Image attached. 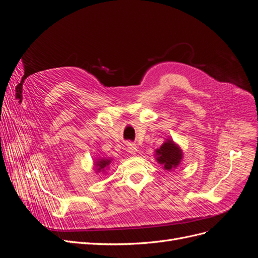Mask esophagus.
Listing matches in <instances>:
<instances>
[{
    "mask_svg": "<svg viewBox=\"0 0 258 258\" xmlns=\"http://www.w3.org/2000/svg\"><path fill=\"white\" fill-rule=\"evenodd\" d=\"M127 146H128V151H129V153H131V154H136V153H137V151H138V147H137L135 144L128 143V144H127Z\"/></svg>",
    "mask_w": 258,
    "mask_h": 258,
    "instance_id": "1",
    "label": "esophagus"
}]
</instances>
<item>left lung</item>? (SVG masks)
<instances>
[{"label":"left lung","instance_id":"1","mask_svg":"<svg viewBox=\"0 0 258 258\" xmlns=\"http://www.w3.org/2000/svg\"><path fill=\"white\" fill-rule=\"evenodd\" d=\"M156 156L157 161L163 166L166 170H171L176 168L182 160L183 154L179 148L173 141L167 140L160 148L156 150Z\"/></svg>","mask_w":258,"mask_h":258}]
</instances>
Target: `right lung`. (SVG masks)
<instances>
[{
  "mask_svg": "<svg viewBox=\"0 0 258 258\" xmlns=\"http://www.w3.org/2000/svg\"><path fill=\"white\" fill-rule=\"evenodd\" d=\"M111 163L110 159H99L98 162H96V166H97V172L99 171H103L108 167V165Z\"/></svg>",
  "mask_w": 258,
  "mask_h": 258,
  "instance_id": "1",
  "label": "right lung"
}]
</instances>
